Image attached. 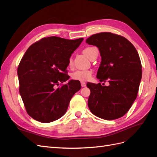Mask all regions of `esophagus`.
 Instances as JSON below:
<instances>
[{"label": "esophagus", "mask_w": 157, "mask_h": 157, "mask_svg": "<svg viewBox=\"0 0 157 157\" xmlns=\"http://www.w3.org/2000/svg\"><path fill=\"white\" fill-rule=\"evenodd\" d=\"M80 84H81V86L82 87H85V86H86V84L84 82H80Z\"/></svg>", "instance_id": "obj_1"}]
</instances>
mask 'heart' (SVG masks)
<instances>
[{
	"instance_id": "heart-1",
	"label": "heart",
	"mask_w": 157,
	"mask_h": 157,
	"mask_svg": "<svg viewBox=\"0 0 157 157\" xmlns=\"http://www.w3.org/2000/svg\"><path fill=\"white\" fill-rule=\"evenodd\" d=\"M95 49H96V48H95V47H87V48L83 50V53L90 58ZM72 65L73 59L72 58H70L69 59V66L71 67ZM92 75V71L91 70H78L75 71L72 74V78L75 80H81V81H86V80H88L91 78Z\"/></svg>"
}]
</instances>
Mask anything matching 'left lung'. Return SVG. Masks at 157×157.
<instances>
[{
    "instance_id": "1",
    "label": "left lung",
    "mask_w": 157,
    "mask_h": 157,
    "mask_svg": "<svg viewBox=\"0 0 157 157\" xmlns=\"http://www.w3.org/2000/svg\"><path fill=\"white\" fill-rule=\"evenodd\" d=\"M86 43L97 46L101 61L97 73L100 82L109 86L87 83L90 90L88 105L90 111L105 120L124 116L137 98L141 80V63L138 53L126 38L111 33L90 36Z\"/></svg>"
}]
</instances>
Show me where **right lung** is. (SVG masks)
<instances>
[{"mask_svg": "<svg viewBox=\"0 0 157 157\" xmlns=\"http://www.w3.org/2000/svg\"><path fill=\"white\" fill-rule=\"evenodd\" d=\"M83 40L44 37L29 46L17 67L19 91L27 113L47 123L59 119L67 110L73 95L81 88L78 80L67 81L69 59Z\"/></svg>", "mask_w": 157, "mask_h": 157, "instance_id": "right-lung-1", "label": "right lung"}]
</instances>
